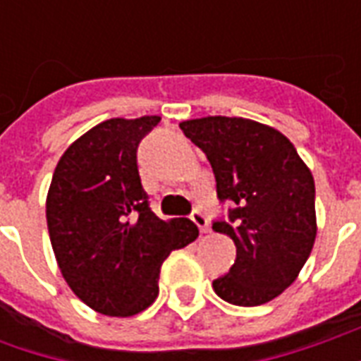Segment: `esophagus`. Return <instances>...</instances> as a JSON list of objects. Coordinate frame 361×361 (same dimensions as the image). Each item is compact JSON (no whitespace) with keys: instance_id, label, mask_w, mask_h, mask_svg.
<instances>
[{"instance_id":"1","label":"esophagus","mask_w":361,"mask_h":361,"mask_svg":"<svg viewBox=\"0 0 361 361\" xmlns=\"http://www.w3.org/2000/svg\"><path fill=\"white\" fill-rule=\"evenodd\" d=\"M191 220L195 222L197 226H199V230H201L203 234H209V232H211V226H209L211 222H209V216H207L203 211H199V209H197V211L191 212Z\"/></svg>"}]
</instances>
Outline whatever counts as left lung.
I'll return each mask as SVG.
<instances>
[{"label":"left lung","mask_w":361,"mask_h":361,"mask_svg":"<svg viewBox=\"0 0 361 361\" xmlns=\"http://www.w3.org/2000/svg\"><path fill=\"white\" fill-rule=\"evenodd\" d=\"M214 172L220 203H234L212 230L235 243V261L212 280L228 303L253 307L286 290L310 257L315 235V181L284 135L243 118L209 116L180 123Z\"/></svg>","instance_id":"left-lung-1"}]
</instances>
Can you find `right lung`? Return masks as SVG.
<instances>
[{"label": "right lung", "mask_w": 361, "mask_h": 361, "mask_svg": "<svg viewBox=\"0 0 361 361\" xmlns=\"http://www.w3.org/2000/svg\"><path fill=\"white\" fill-rule=\"evenodd\" d=\"M158 121L114 118L92 127L59 158L46 199L59 271L81 302L110 317L147 310L164 259L199 235L189 219H158L141 185L137 149Z\"/></svg>", "instance_id": "obj_1"}]
</instances>
